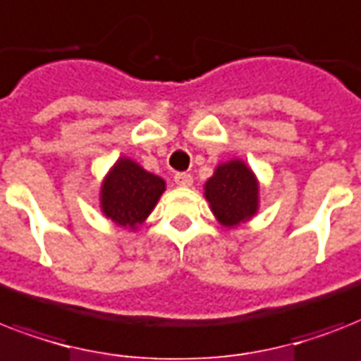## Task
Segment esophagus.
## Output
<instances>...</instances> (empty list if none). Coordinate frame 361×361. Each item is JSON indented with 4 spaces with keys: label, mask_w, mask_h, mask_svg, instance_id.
Listing matches in <instances>:
<instances>
[{
    "label": "esophagus",
    "mask_w": 361,
    "mask_h": 361,
    "mask_svg": "<svg viewBox=\"0 0 361 361\" xmlns=\"http://www.w3.org/2000/svg\"><path fill=\"white\" fill-rule=\"evenodd\" d=\"M174 181L181 187H191L192 185V176L187 174V172H178L174 176Z\"/></svg>",
    "instance_id": "34e87169"
}]
</instances>
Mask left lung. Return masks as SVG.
<instances>
[{
	"label": "left lung",
	"instance_id": "obj_1",
	"mask_svg": "<svg viewBox=\"0 0 361 361\" xmlns=\"http://www.w3.org/2000/svg\"><path fill=\"white\" fill-rule=\"evenodd\" d=\"M215 219L223 226H238L258 212V181L240 159L221 163L204 185Z\"/></svg>",
	"mask_w": 361,
	"mask_h": 361
}]
</instances>
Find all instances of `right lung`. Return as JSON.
Here are the masks:
<instances>
[{
    "label": "right lung",
    "instance_id": "obj_1",
    "mask_svg": "<svg viewBox=\"0 0 361 361\" xmlns=\"http://www.w3.org/2000/svg\"><path fill=\"white\" fill-rule=\"evenodd\" d=\"M164 180L127 157L118 159L101 185V209L118 226L135 231L164 192Z\"/></svg>",
    "mask_w": 361,
    "mask_h": 361
}]
</instances>
